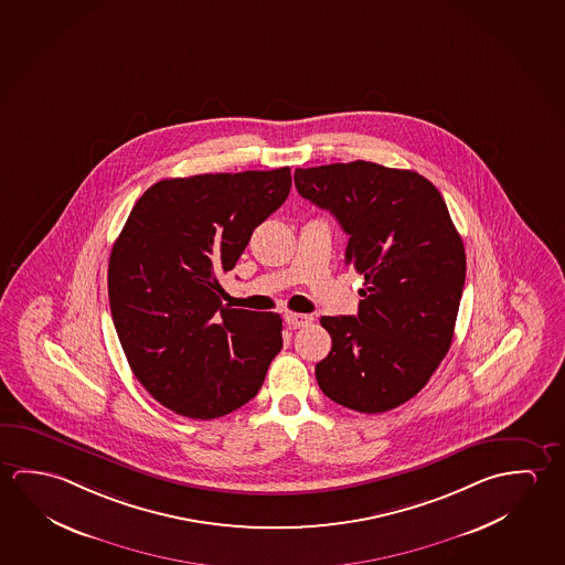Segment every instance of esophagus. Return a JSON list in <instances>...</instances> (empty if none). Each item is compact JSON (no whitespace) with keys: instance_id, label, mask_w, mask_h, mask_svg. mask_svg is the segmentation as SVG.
Wrapping results in <instances>:
<instances>
[{"instance_id":"esophagus-1","label":"esophagus","mask_w":565,"mask_h":565,"mask_svg":"<svg viewBox=\"0 0 565 565\" xmlns=\"http://www.w3.org/2000/svg\"><path fill=\"white\" fill-rule=\"evenodd\" d=\"M313 321V317L311 315L303 313H286V323L291 327V329H299V327H307V324Z\"/></svg>"}]
</instances>
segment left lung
I'll return each mask as SVG.
<instances>
[{
    "instance_id": "left-lung-1",
    "label": "left lung",
    "mask_w": 565,
    "mask_h": 565,
    "mask_svg": "<svg viewBox=\"0 0 565 565\" xmlns=\"http://www.w3.org/2000/svg\"><path fill=\"white\" fill-rule=\"evenodd\" d=\"M296 186L349 234L344 262L366 286L356 317H321L333 347L317 384L362 414L402 406L454 341L467 259L444 196L416 171L371 161L296 169Z\"/></svg>"
}]
</instances>
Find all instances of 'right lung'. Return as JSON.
Instances as JSON below:
<instances>
[{"label": "right lung", "instance_id": "add662e5", "mask_svg": "<svg viewBox=\"0 0 565 565\" xmlns=\"http://www.w3.org/2000/svg\"><path fill=\"white\" fill-rule=\"evenodd\" d=\"M289 189V167L163 179L114 242L108 296L121 349L141 386L179 416L244 406L281 351V317L224 307L218 276Z\"/></svg>", "mask_w": 565, "mask_h": 565}]
</instances>
